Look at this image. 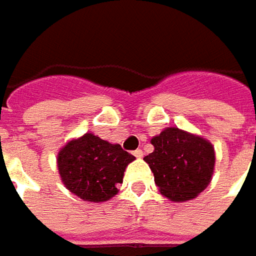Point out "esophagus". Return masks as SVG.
I'll return each mask as SVG.
<instances>
[{"instance_id":"1","label":"esophagus","mask_w":256,"mask_h":256,"mask_svg":"<svg viewBox=\"0 0 256 256\" xmlns=\"http://www.w3.org/2000/svg\"><path fill=\"white\" fill-rule=\"evenodd\" d=\"M133 154L136 156L137 158H142V157H143V152H142L140 148H137V150H134V152H133Z\"/></svg>"}]
</instances>
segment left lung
Wrapping results in <instances>:
<instances>
[{
  "label": "left lung",
  "mask_w": 256,
  "mask_h": 256,
  "mask_svg": "<svg viewBox=\"0 0 256 256\" xmlns=\"http://www.w3.org/2000/svg\"><path fill=\"white\" fill-rule=\"evenodd\" d=\"M154 152L144 157L160 192L176 202L196 198L207 188L216 164V152L204 137L178 128H164L152 138Z\"/></svg>",
  "instance_id": "8db88e82"
}]
</instances>
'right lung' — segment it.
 Here are the masks:
<instances>
[{
	"label": "right lung",
	"mask_w": 256,
	"mask_h": 256,
	"mask_svg": "<svg viewBox=\"0 0 256 256\" xmlns=\"http://www.w3.org/2000/svg\"><path fill=\"white\" fill-rule=\"evenodd\" d=\"M134 156L93 133L68 142L58 153L60 180L70 192L89 202H103L118 194L124 170Z\"/></svg>",
	"instance_id": "right-lung-1"
}]
</instances>
